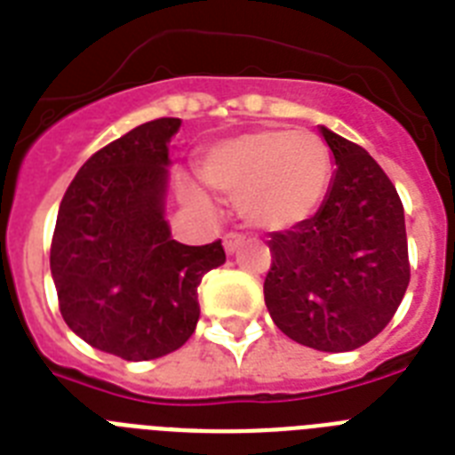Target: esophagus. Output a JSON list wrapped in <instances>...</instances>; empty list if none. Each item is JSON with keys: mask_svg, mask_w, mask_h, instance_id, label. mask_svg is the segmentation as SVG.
<instances>
[{"mask_svg": "<svg viewBox=\"0 0 455 455\" xmlns=\"http://www.w3.org/2000/svg\"><path fill=\"white\" fill-rule=\"evenodd\" d=\"M240 245H243V235H238V234L224 235V250H227V254H234V251H238Z\"/></svg>", "mask_w": 455, "mask_h": 455, "instance_id": "obj_1", "label": "esophagus"}]
</instances>
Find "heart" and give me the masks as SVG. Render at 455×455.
<instances>
[{
	"label": "heart",
	"mask_w": 455,
	"mask_h": 455,
	"mask_svg": "<svg viewBox=\"0 0 455 455\" xmlns=\"http://www.w3.org/2000/svg\"><path fill=\"white\" fill-rule=\"evenodd\" d=\"M331 150L316 133L261 129L212 145L201 178L215 192L235 198L240 217L259 231H286L315 215L331 182ZM192 204L204 194L187 187Z\"/></svg>",
	"instance_id": "obj_1"
}]
</instances>
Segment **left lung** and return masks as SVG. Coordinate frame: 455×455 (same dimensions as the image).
Instances as JSON below:
<instances>
[{
  "label": "left lung",
  "instance_id": "left-lung-1",
  "mask_svg": "<svg viewBox=\"0 0 455 455\" xmlns=\"http://www.w3.org/2000/svg\"><path fill=\"white\" fill-rule=\"evenodd\" d=\"M335 171L316 215L273 234L263 296L275 326L299 345L351 351L391 322L407 284L404 210L361 148L319 124Z\"/></svg>",
  "mask_w": 455,
  "mask_h": 455
}]
</instances>
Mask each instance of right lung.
I'll use <instances>...</instances> for the list:
<instances>
[{
    "instance_id": "1",
    "label": "right lung",
    "mask_w": 455,
    "mask_h": 455,
    "mask_svg": "<svg viewBox=\"0 0 455 455\" xmlns=\"http://www.w3.org/2000/svg\"><path fill=\"white\" fill-rule=\"evenodd\" d=\"M182 120L145 122L92 155L64 194L51 273L67 326L99 351L152 361L192 338L198 284L227 261L221 240L171 235L169 143Z\"/></svg>"
}]
</instances>
